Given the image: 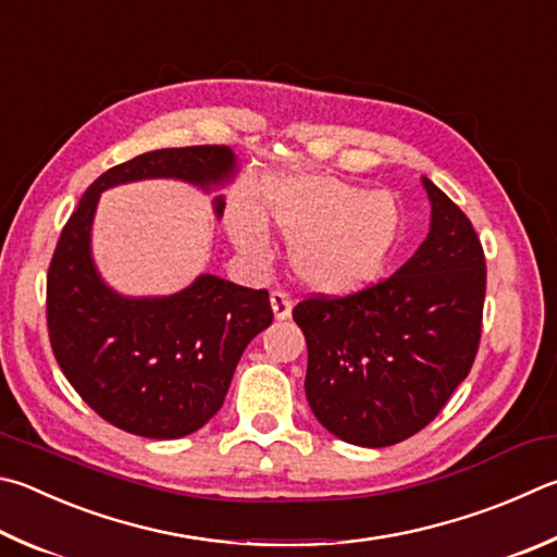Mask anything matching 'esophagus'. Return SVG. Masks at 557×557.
<instances>
[{
    "label": "esophagus",
    "instance_id": "esophagus-1",
    "mask_svg": "<svg viewBox=\"0 0 557 557\" xmlns=\"http://www.w3.org/2000/svg\"><path fill=\"white\" fill-rule=\"evenodd\" d=\"M270 305H272V313H275L277 321H285L292 317V299L287 292H280V289L272 292Z\"/></svg>",
    "mask_w": 557,
    "mask_h": 557
}]
</instances>
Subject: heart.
<instances>
[{
	"mask_svg": "<svg viewBox=\"0 0 557 557\" xmlns=\"http://www.w3.org/2000/svg\"><path fill=\"white\" fill-rule=\"evenodd\" d=\"M258 205L236 199L228 234L250 260H268L265 221L292 240L289 258L311 292L346 297L370 287L401 240L404 216L389 191H368L326 175H277L262 182Z\"/></svg>",
	"mask_w": 557,
	"mask_h": 557,
	"instance_id": "1",
	"label": "heart"
}]
</instances>
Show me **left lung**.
<instances>
[{"instance_id": "left-lung-1", "label": "left lung", "mask_w": 557, "mask_h": 557, "mask_svg": "<svg viewBox=\"0 0 557 557\" xmlns=\"http://www.w3.org/2000/svg\"><path fill=\"white\" fill-rule=\"evenodd\" d=\"M431 231L392 277L292 311L305 331L313 417L352 446L407 441L468 377L482 333L487 268L470 219L429 177Z\"/></svg>"}]
</instances>
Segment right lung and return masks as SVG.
Instances as JSON below:
<instances>
[{"label":"right lung","instance_id":"right-lung-1","mask_svg":"<svg viewBox=\"0 0 557 557\" xmlns=\"http://www.w3.org/2000/svg\"><path fill=\"white\" fill-rule=\"evenodd\" d=\"M236 175L228 146L150 150L99 175L60 234L48 268V336L60 370L111 426L182 438L214 417L248 343L272 323L268 289L199 275L170 297H124L92 260V221L104 189L173 177L211 189ZM224 197L214 199L216 216Z\"/></svg>","mask_w":557,"mask_h":557}]
</instances>
